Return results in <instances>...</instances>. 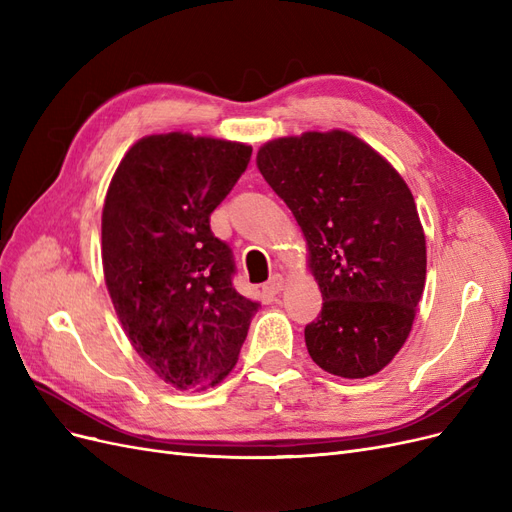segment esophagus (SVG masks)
<instances>
[{
  "mask_svg": "<svg viewBox=\"0 0 512 512\" xmlns=\"http://www.w3.org/2000/svg\"><path fill=\"white\" fill-rule=\"evenodd\" d=\"M284 288H286V277H284V275H273V277L267 281V284H264L262 290L267 292V294H271V296H275V294H279Z\"/></svg>",
  "mask_w": 512,
  "mask_h": 512,
  "instance_id": "1",
  "label": "esophagus"
}]
</instances>
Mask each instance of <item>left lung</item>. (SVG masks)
Wrapping results in <instances>:
<instances>
[{
  "label": "left lung",
  "mask_w": 512,
  "mask_h": 512,
  "mask_svg": "<svg viewBox=\"0 0 512 512\" xmlns=\"http://www.w3.org/2000/svg\"><path fill=\"white\" fill-rule=\"evenodd\" d=\"M256 165L301 226L324 298L305 328L311 360L343 379L377 375L409 339L426 286V235L411 188L343 129L271 139Z\"/></svg>",
  "instance_id": "8db88e82"
}]
</instances>
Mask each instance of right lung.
<instances>
[{
	"instance_id": "obj_1",
	"label": "right lung",
	"mask_w": 512,
	"mask_h": 512,
	"mask_svg": "<svg viewBox=\"0 0 512 512\" xmlns=\"http://www.w3.org/2000/svg\"><path fill=\"white\" fill-rule=\"evenodd\" d=\"M250 156L252 146L228 139L146 135L105 195V286L139 358L175 390L226 379L260 307L233 288L231 250L209 228Z\"/></svg>"
}]
</instances>
